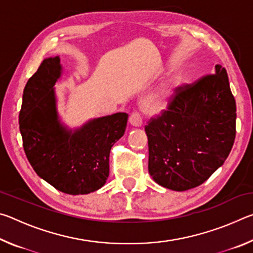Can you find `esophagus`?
<instances>
[{
  "mask_svg": "<svg viewBox=\"0 0 253 253\" xmlns=\"http://www.w3.org/2000/svg\"><path fill=\"white\" fill-rule=\"evenodd\" d=\"M129 121H130V124L132 126H135V127L142 126L143 117H142V114H140V111H138V110L132 111V113L130 114Z\"/></svg>",
  "mask_w": 253,
  "mask_h": 253,
  "instance_id": "esophagus-1",
  "label": "esophagus"
}]
</instances>
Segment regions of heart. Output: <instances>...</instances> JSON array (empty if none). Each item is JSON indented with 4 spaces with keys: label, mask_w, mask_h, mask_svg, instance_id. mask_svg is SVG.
Returning a JSON list of instances; mask_svg holds the SVG:
<instances>
[{
    "label": "heart",
    "mask_w": 253,
    "mask_h": 253,
    "mask_svg": "<svg viewBox=\"0 0 253 253\" xmlns=\"http://www.w3.org/2000/svg\"><path fill=\"white\" fill-rule=\"evenodd\" d=\"M175 89V84H168L164 85V88L157 93L155 96H152L146 100V105L148 106L149 109L152 110H161L168 105L170 97L173 96Z\"/></svg>",
    "instance_id": "1"
}]
</instances>
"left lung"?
Returning a JSON list of instances; mask_svg holds the SVG:
<instances>
[{
    "label": "left lung",
    "mask_w": 253,
    "mask_h": 253,
    "mask_svg": "<svg viewBox=\"0 0 253 253\" xmlns=\"http://www.w3.org/2000/svg\"><path fill=\"white\" fill-rule=\"evenodd\" d=\"M235 99L226 70L174 89L166 109L145 126L148 172L173 191L201 185L223 165L235 138Z\"/></svg>",
    "instance_id": "obj_1"
}]
</instances>
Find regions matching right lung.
Segmentation results:
<instances>
[{
    "mask_svg": "<svg viewBox=\"0 0 253 253\" xmlns=\"http://www.w3.org/2000/svg\"><path fill=\"white\" fill-rule=\"evenodd\" d=\"M60 75L59 57L48 58L25 84L19 115L23 148L36 173L54 188L88 194L108 178L110 149L125 132L128 115L117 113L67 130L55 108L53 85Z\"/></svg>",
    "mask_w": 253,
    "mask_h": 253,
    "instance_id": "add662e5",
    "label": "right lung"
}]
</instances>
